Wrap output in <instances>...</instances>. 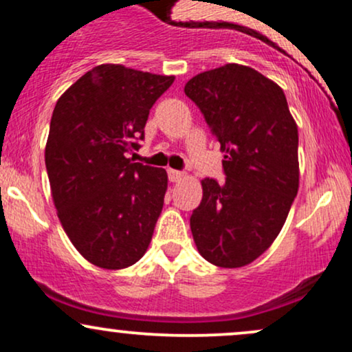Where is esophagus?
<instances>
[{"label": "esophagus", "instance_id": "34e87169", "mask_svg": "<svg viewBox=\"0 0 352 352\" xmlns=\"http://www.w3.org/2000/svg\"><path fill=\"white\" fill-rule=\"evenodd\" d=\"M167 173H168V180H170V182H180L185 177L184 172L175 170V168H168Z\"/></svg>", "mask_w": 352, "mask_h": 352}]
</instances>
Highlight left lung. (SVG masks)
Instances as JSON below:
<instances>
[{
    "mask_svg": "<svg viewBox=\"0 0 352 352\" xmlns=\"http://www.w3.org/2000/svg\"><path fill=\"white\" fill-rule=\"evenodd\" d=\"M185 94L220 142L227 177L201 180L193 240L210 263L240 268L270 248L298 193L296 122L283 89L240 64L197 74Z\"/></svg>",
    "mask_w": 352,
    "mask_h": 352,
    "instance_id": "obj_1",
    "label": "left lung"
}]
</instances>
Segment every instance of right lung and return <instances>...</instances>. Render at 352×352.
Here are the masks:
<instances>
[{"label": "right lung", "mask_w": 352, "mask_h": 352, "mask_svg": "<svg viewBox=\"0 0 352 352\" xmlns=\"http://www.w3.org/2000/svg\"><path fill=\"white\" fill-rule=\"evenodd\" d=\"M173 76L100 64L60 96L51 117L46 170L58 217L92 265L120 270L147 252L164 207L167 172L129 159Z\"/></svg>", "instance_id": "1"}]
</instances>
